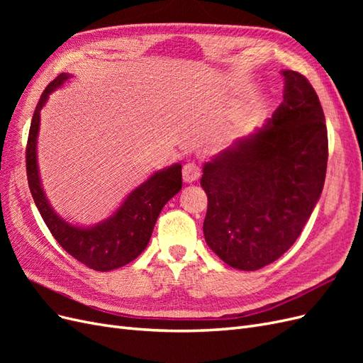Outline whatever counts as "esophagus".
Returning <instances> with one entry per match:
<instances>
[{"instance_id":"obj_1","label":"esophagus","mask_w":363,"mask_h":363,"mask_svg":"<svg viewBox=\"0 0 363 363\" xmlns=\"http://www.w3.org/2000/svg\"><path fill=\"white\" fill-rule=\"evenodd\" d=\"M200 174H201L200 167L196 163H194V162L186 163L184 167H183V180L186 183H194L195 180H199Z\"/></svg>"}]
</instances>
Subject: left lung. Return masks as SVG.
<instances>
[{
	"mask_svg": "<svg viewBox=\"0 0 363 363\" xmlns=\"http://www.w3.org/2000/svg\"><path fill=\"white\" fill-rule=\"evenodd\" d=\"M284 77L283 101L263 128L221 151L203 168V232L228 267L256 271L301 235L324 188L325 118L309 80Z\"/></svg>",
	"mask_w": 363,
	"mask_h": 363,
	"instance_id": "left-lung-1",
	"label": "left lung"
}]
</instances>
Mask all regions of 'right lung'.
Instances as JSON below:
<instances>
[{"mask_svg":"<svg viewBox=\"0 0 363 363\" xmlns=\"http://www.w3.org/2000/svg\"><path fill=\"white\" fill-rule=\"evenodd\" d=\"M69 77L67 72L57 75L42 92L33 113L26 148L28 188L42 219L65 251L87 268L112 271L135 260L147 248L163 206L182 189V164L175 163L152 174L147 182L131 191L118 211L103 223L84 228L65 221L52 211L42 189L36 140L42 107L50 94L59 89Z\"/></svg>","mask_w":363,"mask_h":363,"instance_id":"right-lung-1","label":"right lung"}]
</instances>
